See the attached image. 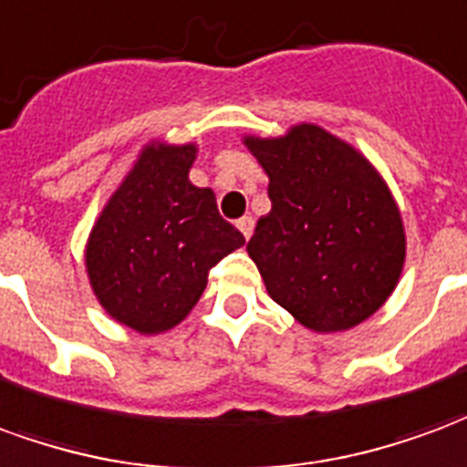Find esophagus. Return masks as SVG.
<instances>
[{
  "label": "esophagus",
  "mask_w": 467,
  "mask_h": 467,
  "mask_svg": "<svg viewBox=\"0 0 467 467\" xmlns=\"http://www.w3.org/2000/svg\"><path fill=\"white\" fill-rule=\"evenodd\" d=\"M236 226H239V231L244 234V239H249L251 231H254V218H251V216L239 218V221H236Z\"/></svg>",
  "instance_id": "obj_1"
}]
</instances>
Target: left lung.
<instances>
[{
	"label": "left lung",
	"instance_id": "1",
	"mask_svg": "<svg viewBox=\"0 0 467 467\" xmlns=\"http://www.w3.org/2000/svg\"><path fill=\"white\" fill-rule=\"evenodd\" d=\"M244 143L269 175L271 211L246 251L271 299L314 332L365 322L395 292L405 264V226L382 175L312 122Z\"/></svg>",
	"mask_w": 467,
	"mask_h": 467
}]
</instances>
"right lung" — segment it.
<instances>
[{"instance_id":"1","label":"right lung","mask_w":467,"mask_h":467,"mask_svg":"<svg viewBox=\"0 0 467 467\" xmlns=\"http://www.w3.org/2000/svg\"><path fill=\"white\" fill-rule=\"evenodd\" d=\"M196 153L193 143L145 145L88 239L85 266L98 302L140 334L183 322L211 266L246 244L221 218L213 191L188 181Z\"/></svg>"}]
</instances>
